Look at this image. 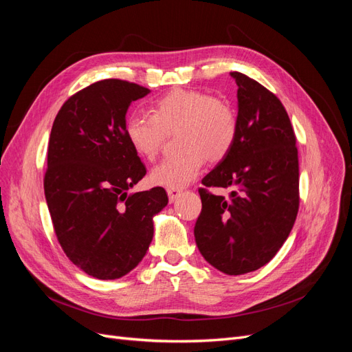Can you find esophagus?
<instances>
[{
    "instance_id": "esophagus-1",
    "label": "esophagus",
    "mask_w": 352,
    "mask_h": 352,
    "mask_svg": "<svg viewBox=\"0 0 352 352\" xmlns=\"http://www.w3.org/2000/svg\"><path fill=\"white\" fill-rule=\"evenodd\" d=\"M180 194H182V190H180V189H167V195H168L170 202H173L175 199H177L180 197Z\"/></svg>"
}]
</instances>
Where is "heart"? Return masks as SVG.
Listing matches in <instances>:
<instances>
[{"label": "heart", "mask_w": 352, "mask_h": 352, "mask_svg": "<svg viewBox=\"0 0 352 352\" xmlns=\"http://www.w3.org/2000/svg\"><path fill=\"white\" fill-rule=\"evenodd\" d=\"M177 133L184 153L167 158L151 172V182L167 189H182L199 175L207 158L220 162L238 138V116L228 100L194 89H177L157 100L151 114L133 113L124 132L133 151L153 162L167 135Z\"/></svg>", "instance_id": "b5f03b06"}]
</instances>
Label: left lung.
Segmentation results:
<instances>
[{"instance_id": "obj_1", "label": "left lung", "mask_w": 352, "mask_h": 352, "mask_svg": "<svg viewBox=\"0 0 352 352\" xmlns=\"http://www.w3.org/2000/svg\"><path fill=\"white\" fill-rule=\"evenodd\" d=\"M238 85V138L232 151L202 179V210L194 235L199 252L226 274L263 267L289 236L300 207L296 138L283 104L247 74ZM208 187H230L229 199Z\"/></svg>"}]
</instances>
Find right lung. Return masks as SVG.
Masks as SVG:
<instances>
[{
	"mask_svg": "<svg viewBox=\"0 0 352 352\" xmlns=\"http://www.w3.org/2000/svg\"><path fill=\"white\" fill-rule=\"evenodd\" d=\"M150 89L104 79L61 105L48 141L45 199L69 260L101 280L133 270L153 241L163 188L127 194L146 168L126 138V111Z\"/></svg>",
	"mask_w": 352,
	"mask_h": 352,
	"instance_id": "obj_1",
	"label": "right lung"
}]
</instances>
